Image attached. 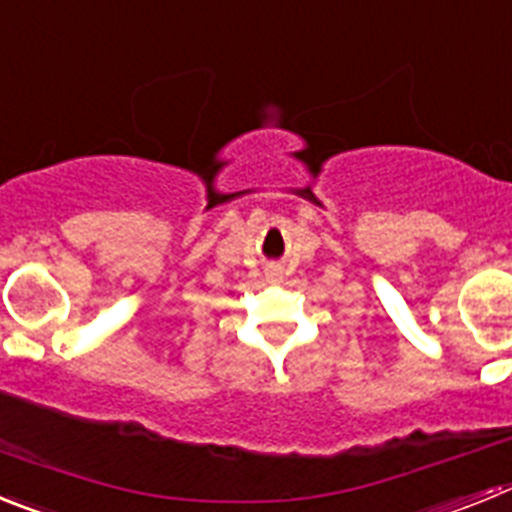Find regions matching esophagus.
Here are the masks:
<instances>
[{
    "instance_id": "34e87169",
    "label": "esophagus",
    "mask_w": 512,
    "mask_h": 512,
    "mask_svg": "<svg viewBox=\"0 0 512 512\" xmlns=\"http://www.w3.org/2000/svg\"><path fill=\"white\" fill-rule=\"evenodd\" d=\"M279 277H282V269H277V266H274V269L266 271V279H271V282H277Z\"/></svg>"
}]
</instances>
